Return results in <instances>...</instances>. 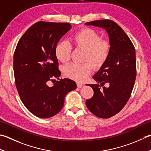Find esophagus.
Segmentation results:
<instances>
[{"instance_id":"esophagus-1","label":"esophagus","mask_w":151,"mask_h":151,"mask_svg":"<svg viewBox=\"0 0 151 151\" xmlns=\"http://www.w3.org/2000/svg\"><path fill=\"white\" fill-rule=\"evenodd\" d=\"M76 86H77L78 88H81L83 85H82V84H81V83H76Z\"/></svg>"}]
</instances>
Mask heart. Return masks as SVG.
Returning <instances> with one entry per match:
<instances>
[{
  "instance_id": "b5f03b06",
  "label": "heart",
  "mask_w": 151,
  "mask_h": 151,
  "mask_svg": "<svg viewBox=\"0 0 151 151\" xmlns=\"http://www.w3.org/2000/svg\"><path fill=\"white\" fill-rule=\"evenodd\" d=\"M73 46L84 50L83 60L85 63H71L63 67L66 77L76 82H83L90 76L93 67L100 68L103 65L110 54L111 44L101 39L99 33L90 28H84L76 32L71 38ZM72 46L67 41H61L55 49V56L59 61L65 63L70 60Z\"/></svg>"
}]
</instances>
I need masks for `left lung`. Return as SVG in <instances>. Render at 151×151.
Instances as JSON below:
<instances>
[{
	"mask_svg": "<svg viewBox=\"0 0 151 151\" xmlns=\"http://www.w3.org/2000/svg\"><path fill=\"white\" fill-rule=\"evenodd\" d=\"M86 24L105 29L109 35L110 54L93 76L98 84H87L93 88L94 93L86 101L91 113L109 119L119 113L131 96L136 78L135 49L126 32L113 21L97 20Z\"/></svg>",
	"mask_w": 151,
	"mask_h": 151,
	"instance_id": "8db88e82",
	"label": "left lung"
}]
</instances>
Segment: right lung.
Segmentation results:
<instances>
[{"mask_svg": "<svg viewBox=\"0 0 151 151\" xmlns=\"http://www.w3.org/2000/svg\"><path fill=\"white\" fill-rule=\"evenodd\" d=\"M69 23L38 22L21 37L14 54L15 84L20 99L35 116L48 119L60 112L67 93L75 90V81L59 79L61 75L55 49L69 31ZM49 81H55L49 87Z\"/></svg>", "mask_w": 151, "mask_h": 151, "instance_id": "add662e5", "label": "right lung"}]
</instances>
